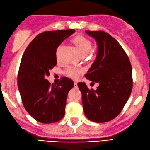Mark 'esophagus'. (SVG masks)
Returning a JSON list of instances; mask_svg holds the SVG:
<instances>
[{"label": "esophagus", "mask_w": 150, "mask_h": 150, "mask_svg": "<svg viewBox=\"0 0 150 150\" xmlns=\"http://www.w3.org/2000/svg\"><path fill=\"white\" fill-rule=\"evenodd\" d=\"M77 84H78V83H77V82H76V81H75V82H74V87H78Z\"/></svg>", "instance_id": "obj_1"}]
</instances>
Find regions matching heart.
Here are the masks:
<instances>
[{
  "mask_svg": "<svg viewBox=\"0 0 150 150\" xmlns=\"http://www.w3.org/2000/svg\"><path fill=\"white\" fill-rule=\"evenodd\" d=\"M73 43L75 44V46H76L79 52L81 53V54L83 55V56H85V55L87 54L88 52H91V54H93L94 51L91 50L92 43L89 39L85 38V37L82 35L75 37V38L73 39ZM61 47V46H59V48H57V56L58 55L59 51L60 50ZM79 72V69L74 67H69L66 70L67 76L72 78V79H76Z\"/></svg>",
  "mask_w": 150,
  "mask_h": 150,
  "instance_id": "heart-1",
  "label": "heart"
}]
</instances>
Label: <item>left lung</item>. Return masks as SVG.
Masks as SVG:
<instances>
[{"label":"left lung","instance_id":"obj_1","mask_svg":"<svg viewBox=\"0 0 150 150\" xmlns=\"http://www.w3.org/2000/svg\"><path fill=\"white\" fill-rule=\"evenodd\" d=\"M85 32L98 45L96 60L85 77L99 86L90 90L85 83H78L84 112L92 122H109L120 113L132 92V66L124 49L111 35L101 30Z\"/></svg>","mask_w":150,"mask_h":150}]
</instances>
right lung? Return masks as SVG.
<instances>
[{"label":"right lung","instance_id":"right-lung-1","mask_svg":"<svg viewBox=\"0 0 150 150\" xmlns=\"http://www.w3.org/2000/svg\"><path fill=\"white\" fill-rule=\"evenodd\" d=\"M74 29L46 31L38 35L24 51L18 75V87L23 105L39 122H59L65 115L67 93L74 83L63 78L57 85H50L46 77L57 65L56 51Z\"/></svg>","mask_w":150,"mask_h":150}]
</instances>
